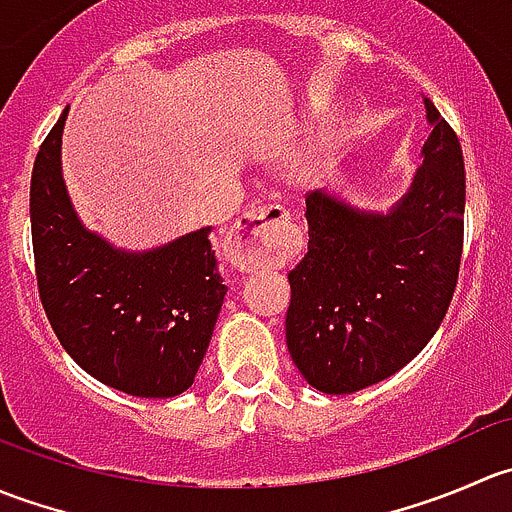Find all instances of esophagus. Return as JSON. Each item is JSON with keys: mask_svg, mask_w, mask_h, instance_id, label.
I'll return each instance as SVG.
<instances>
[{"mask_svg": "<svg viewBox=\"0 0 512 512\" xmlns=\"http://www.w3.org/2000/svg\"><path fill=\"white\" fill-rule=\"evenodd\" d=\"M289 213L280 205L257 208L242 215L232 227V245L240 252L242 270L275 262L287 247Z\"/></svg>", "mask_w": 512, "mask_h": 512, "instance_id": "esophagus-1", "label": "esophagus"}]
</instances>
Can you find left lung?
Instances as JSON below:
<instances>
[{
	"label": "left lung",
	"instance_id": "obj_1",
	"mask_svg": "<svg viewBox=\"0 0 512 512\" xmlns=\"http://www.w3.org/2000/svg\"><path fill=\"white\" fill-rule=\"evenodd\" d=\"M423 165L389 210L307 195L309 250L289 272L287 349L309 386L354 394L404 369L441 327L463 252L466 173L456 131L428 98Z\"/></svg>",
	"mask_w": 512,
	"mask_h": 512
}]
</instances>
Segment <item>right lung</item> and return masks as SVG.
Returning a JSON list of instances; mask_svg holds the SVG:
<instances>
[{
    "label": "right lung",
    "instance_id": "obj_1",
    "mask_svg": "<svg viewBox=\"0 0 512 512\" xmlns=\"http://www.w3.org/2000/svg\"><path fill=\"white\" fill-rule=\"evenodd\" d=\"M69 108L34 160L32 242L44 312L71 359L101 384L143 399L193 386L227 287L210 227L146 252L86 230L61 175Z\"/></svg>",
    "mask_w": 512,
    "mask_h": 512
}]
</instances>
